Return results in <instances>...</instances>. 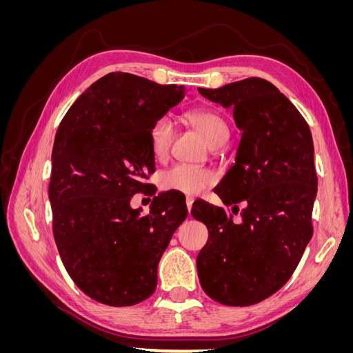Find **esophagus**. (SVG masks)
I'll return each instance as SVG.
<instances>
[{"mask_svg": "<svg viewBox=\"0 0 353 353\" xmlns=\"http://www.w3.org/2000/svg\"><path fill=\"white\" fill-rule=\"evenodd\" d=\"M193 201H194V199H193V197H187V199H185V205H187L188 213L191 212V206H193Z\"/></svg>", "mask_w": 353, "mask_h": 353, "instance_id": "obj_1", "label": "esophagus"}]
</instances>
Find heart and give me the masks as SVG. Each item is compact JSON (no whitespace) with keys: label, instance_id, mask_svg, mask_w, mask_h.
<instances>
[{"label":"heart","instance_id":"obj_1","mask_svg":"<svg viewBox=\"0 0 353 353\" xmlns=\"http://www.w3.org/2000/svg\"><path fill=\"white\" fill-rule=\"evenodd\" d=\"M184 119L194 126L210 147H219L227 141L228 125L223 117L212 110H191L184 114ZM174 140V123L168 116L154 121L148 132L152 156L156 160L168 157L170 144ZM215 174L206 168L178 163L166 169L160 175V187L165 191H176L181 194L196 196L215 183Z\"/></svg>","mask_w":353,"mask_h":353}]
</instances>
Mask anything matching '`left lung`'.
Listing matches in <instances>:
<instances>
[{
  "label": "left lung",
  "mask_w": 353,
  "mask_h": 353,
  "mask_svg": "<svg viewBox=\"0 0 353 353\" xmlns=\"http://www.w3.org/2000/svg\"><path fill=\"white\" fill-rule=\"evenodd\" d=\"M199 92L232 108L243 132L236 163L213 191L232 213L244 205L241 222L234 223L222 208L194 201L191 215L209 231L196 261L199 280L213 301L249 306L288 281L312 237V135L292 101L262 78Z\"/></svg>",
  "instance_id": "obj_1"
}]
</instances>
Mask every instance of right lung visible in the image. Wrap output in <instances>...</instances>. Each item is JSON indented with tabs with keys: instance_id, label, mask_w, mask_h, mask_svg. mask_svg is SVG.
<instances>
[{
	"instance_id": "1",
	"label": "right lung",
	"mask_w": 353,
	"mask_h": 353,
	"mask_svg": "<svg viewBox=\"0 0 353 353\" xmlns=\"http://www.w3.org/2000/svg\"><path fill=\"white\" fill-rule=\"evenodd\" d=\"M184 95V87L113 72L60 122L48 187L52 234L73 283L100 303L131 306L152 296L159 261L187 218L185 200L170 193L154 196L145 216L130 205L154 172L152 125Z\"/></svg>"
}]
</instances>
